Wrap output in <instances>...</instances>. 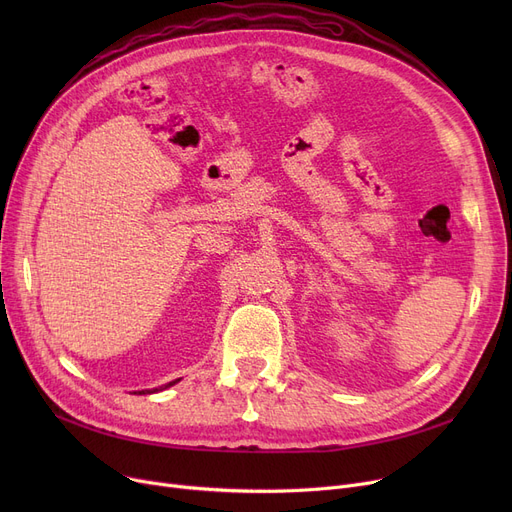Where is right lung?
Masks as SVG:
<instances>
[{"label": "right lung", "mask_w": 512, "mask_h": 512, "mask_svg": "<svg viewBox=\"0 0 512 512\" xmlns=\"http://www.w3.org/2000/svg\"><path fill=\"white\" fill-rule=\"evenodd\" d=\"M176 382H180V380H174V382H170V384H164V386H159V388H153V390H151V392H159V390H166V388H170V386H174V384H176ZM147 392H149V390H141V392H139V394H147ZM151 392H149V394H151Z\"/></svg>", "instance_id": "obj_1"}]
</instances>
